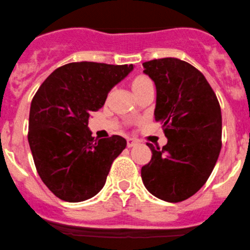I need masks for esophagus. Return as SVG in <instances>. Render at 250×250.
Returning a JSON list of instances; mask_svg holds the SVG:
<instances>
[{
    "label": "esophagus",
    "instance_id": "esophagus-1",
    "mask_svg": "<svg viewBox=\"0 0 250 250\" xmlns=\"http://www.w3.org/2000/svg\"><path fill=\"white\" fill-rule=\"evenodd\" d=\"M139 144V141L137 139H133V138H128L127 139V147L128 148H132L134 147V146H137Z\"/></svg>",
    "mask_w": 250,
    "mask_h": 250
}]
</instances>
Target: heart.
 <instances>
[{"label": "heart", "instance_id": "heart-1", "mask_svg": "<svg viewBox=\"0 0 250 250\" xmlns=\"http://www.w3.org/2000/svg\"><path fill=\"white\" fill-rule=\"evenodd\" d=\"M151 80L148 79V78L146 77H138L137 79H134V82L132 83V88L133 90L139 88V87L144 86V85H147V83H150Z\"/></svg>", "mask_w": 250, "mask_h": 250}]
</instances>
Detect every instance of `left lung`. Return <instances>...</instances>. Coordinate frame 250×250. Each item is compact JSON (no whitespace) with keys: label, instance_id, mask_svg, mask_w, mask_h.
<instances>
[{"label":"left lung","instance_id":"1","mask_svg":"<svg viewBox=\"0 0 250 250\" xmlns=\"http://www.w3.org/2000/svg\"><path fill=\"white\" fill-rule=\"evenodd\" d=\"M144 72L156 86L155 121L167 144L155 148L141 168L146 188L167 202L194 195L211 174L222 148V111L202 73L173 57L145 62Z\"/></svg>","mask_w":250,"mask_h":250}]
</instances>
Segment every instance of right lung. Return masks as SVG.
<instances>
[{"instance_id": "1", "label": "right lung", "mask_w": 250, "mask_h": 250, "mask_svg": "<svg viewBox=\"0 0 250 250\" xmlns=\"http://www.w3.org/2000/svg\"><path fill=\"white\" fill-rule=\"evenodd\" d=\"M132 70V64L69 63L55 70L35 93L28 144L39 176L61 200L82 202L96 195L113 160L125 149L126 140L119 135L94 139L88 118Z\"/></svg>"}]
</instances>
